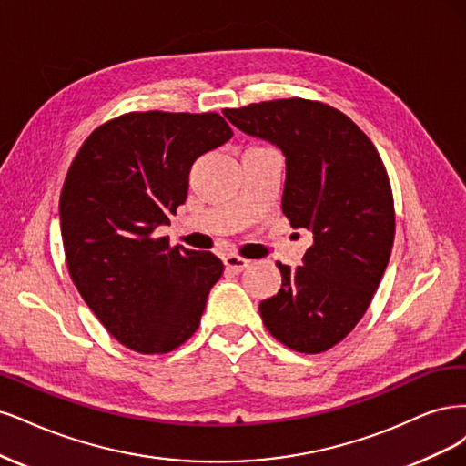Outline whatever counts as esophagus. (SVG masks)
<instances>
[{
    "label": "esophagus",
    "instance_id": "obj_1",
    "mask_svg": "<svg viewBox=\"0 0 466 466\" xmlns=\"http://www.w3.org/2000/svg\"><path fill=\"white\" fill-rule=\"evenodd\" d=\"M224 265H227V268L232 273H242L244 268L249 265V261L244 259V258H239V255L230 253V255H227V258H224Z\"/></svg>",
    "mask_w": 466,
    "mask_h": 466
}]
</instances>
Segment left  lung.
<instances>
[{
  "label": "left lung",
  "instance_id": "left-lung-1",
  "mask_svg": "<svg viewBox=\"0 0 466 466\" xmlns=\"http://www.w3.org/2000/svg\"><path fill=\"white\" fill-rule=\"evenodd\" d=\"M230 122L287 157L282 213L313 234L304 265L277 263L282 287L259 304L284 347L333 349L364 318L395 242L391 182L378 148L340 110L279 98L224 110Z\"/></svg>",
  "mask_w": 466,
  "mask_h": 466
}]
</instances>
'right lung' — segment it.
Instances as JSON below:
<instances>
[{
  "label": "right lung",
  "mask_w": 466,
  "mask_h": 466,
  "mask_svg": "<svg viewBox=\"0 0 466 466\" xmlns=\"http://www.w3.org/2000/svg\"><path fill=\"white\" fill-rule=\"evenodd\" d=\"M232 137L220 114L127 112L98 126L59 195L67 271L124 347L167 354L201 323L224 265L155 230L186 203L193 162Z\"/></svg>",
  "instance_id": "add662e5"
}]
</instances>
